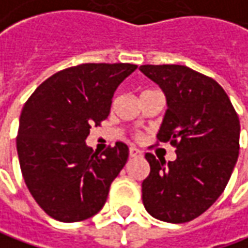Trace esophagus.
Returning a JSON list of instances; mask_svg holds the SVG:
<instances>
[{"label": "esophagus", "instance_id": "1", "mask_svg": "<svg viewBox=\"0 0 248 248\" xmlns=\"http://www.w3.org/2000/svg\"><path fill=\"white\" fill-rule=\"evenodd\" d=\"M129 154H130V156H141L143 153L139 148H136V147H130L129 148Z\"/></svg>", "mask_w": 248, "mask_h": 248}]
</instances>
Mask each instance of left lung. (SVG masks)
<instances>
[{
    "label": "left lung",
    "mask_w": 248,
    "mask_h": 248,
    "mask_svg": "<svg viewBox=\"0 0 248 248\" xmlns=\"http://www.w3.org/2000/svg\"><path fill=\"white\" fill-rule=\"evenodd\" d=\"M167 97L158 140L176 147V159L145 154L150 175L143 180V204L156 219L183 223L217 201L239 156L240 122L221 86L185 65H141Z\"/></svg>",
    "instance_id": "1"
}]
</instances>
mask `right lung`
I'll list each match as a JSON object with an SVG mask.
<instances>
[{"label": "right lung", "mask_w": 248, "mask_h": 248, "mask_svg": "<svg viewBox=\"0 0 248 248\" xmlns=\"http://www.w3.org/2000/svg\"><path fill=\"white\" fill-rule=\"evenodd\" d=\"M137 69L132 63H83L52 75L25 104L16 148L22 175L37 204L61 222L101 210L129 148L116 143L101 155L86 144L92 124L111 111L113 93Z\"/></svg>", "instance_id": "1"}]
</instances>
